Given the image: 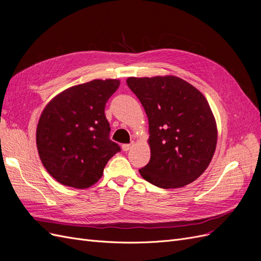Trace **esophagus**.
Returning <instances> with one entry per match:
<instances>
[{"instance_id": "obj_1", "label": "esophagus", "mask_w": 261, "mask_h": 261, "mask_svg": "<svg viewBox=\"0 0 261 261\" xmlns=\"http://www.w3.org/2000/svg\"><path fill=\"white\" fill-rule=\"evenodd\" d=\"M130 147H132V144H124V145H122L123 151H128V150L130 149Z\"/></svg>"}]
</instances>
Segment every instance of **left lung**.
<instances>
[{"mask_svg": "<svg viewBox=\"0 0 261 261\" xmlns=\"http://www.w3.org/2000/svg\"><path fill=\"white\" fill-rule=\"evenodd\" d=\"M129 89L149 121L150 160L139 173L160 188H178L208 168L217 146V124L207 99L175 76L129 77Z\"/></svg>", "mask_w": 261, "mask_h": 261, "instance_id": "8db88e82", "label": "left lung"}]
</instances>
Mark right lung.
<instances>
[{
	"mask_svg": "<svg viewBox=\"0 0 261 261\" xmlns=\"http://www.w3.org/2000/svg\"><path fill=\"white\" fill-rule=\"evenodd\" d=\"M120 86L117 80H94L64 90L43 110L37 147L43 167L59 183L87 188L101 178L108 161L121 151L110 139L105 109Z\"/></svg>",
	"mask_w": 261,
	"mask_h": 261,
	"instance_id": "obj_1",
	"label": "right lung"
}]
</instances>
